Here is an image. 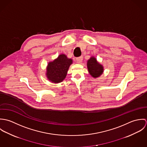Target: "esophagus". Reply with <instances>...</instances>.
Returning <instances> with one entry per match:
<instances>
[{
  "instance_id": "1",
  "label": "esophagus",
  "mask_w": 147,
  "mask_h": 147,
  "mask_svg": "<svg viewBox=\"0 0 147 147\" xmlns=\"http://www.w3.org/2000/svg\"><path fill=\"white\" fill-rule=\"evenodd\" d=\"M76 62L78 63H81L83 61V57H78L76 59Z\"/></svg>"
}]
</instances>
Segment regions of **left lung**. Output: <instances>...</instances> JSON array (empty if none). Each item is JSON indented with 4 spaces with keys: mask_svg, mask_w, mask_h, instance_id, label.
Instances as JSON below:
<instances>
[{
    "mask_svg": "<svg viewBox=\"0 0 147 147\" xmlns=\"http://www.w3.org/2000/svg\"><path fill=\"white\" fill-rule=\"evenodd\" d=\"M86 65L89 74L93 78L96 79L99 78L104 72V66L98 62L97 59L93 56H92L90 59L88 60Z\"/></svg>",
    "mask_w": 147,
    "mask_h": 147,
    "instance_id": "1",
    "label": "left lung"
}]
</instances>
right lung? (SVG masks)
<instances>
[{
  "instance_id": "right-lung-1",
  "label": "right lung",
  "mask_w": 147,
  "mask_h": 147,
  "mask_svg": "<svg viewBox=\"0 0 147 147\" xmlns=\"http://www.w3.org/2000/svg\"><path fill=\"white\" fill-rule=\"evenodd\" d=\"M72 63V59L68 58L65 54H60L57 58L47 64L46 72L47 79L50 82L55 84L62 82Z\"/></svg>"
}]
</instances>
